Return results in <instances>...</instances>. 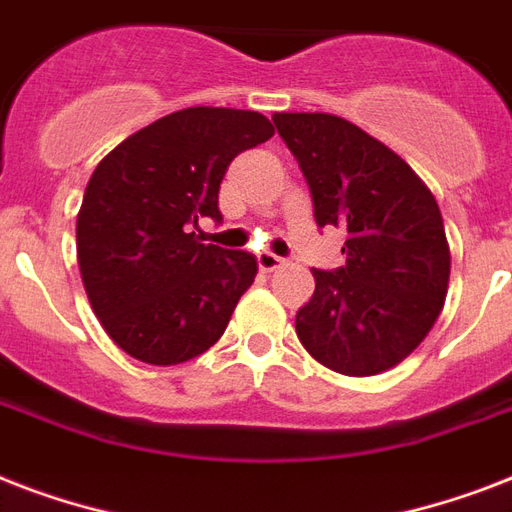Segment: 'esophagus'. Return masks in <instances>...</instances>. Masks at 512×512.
Returning <instances> with one entry per match:
<instances>
[{
  "label": "esophagus",
  "instance_id": "34e87169",
  "mask_svg": "<svg viewBox=\"0 0 512 512\" xmlns=\"http://www.w3.org/2000/svg\"><path fill=\"white\" fill-rule=\"evenodd\" d=\"M257 265H260V268H263V271H276V268H281V265H284V257H279V255H273V252H260V255H257Z\"/></svg>",
  "mask_w": 512,
  "mask_h": 512
}]
</instances>
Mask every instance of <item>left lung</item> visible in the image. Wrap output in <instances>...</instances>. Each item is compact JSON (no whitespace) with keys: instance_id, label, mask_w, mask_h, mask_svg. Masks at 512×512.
I'll return each instance as SVG.
<instances>
[{"instance_id":"8db88e82","label":"left lung","mask_w":512,"mask_h":512,"mask_svg":"<svg viewBox=\"0 0 512 512\" xmlns=\"http://www.w3.org/2000/svg\"><path fill=\"white\" fill-rule=\"evenodd\" d=\"M319 228L348 233L345 265L313 268L295 329L319 364L369 377L401 364L444 308L452 255L433 193L385 143L332 114H273Z\"/></svg>"}]
</instances>
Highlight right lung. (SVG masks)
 <instances>
[{
  "mask_svg": "<svg viewBox=\"0 0 512 512\" xmlns=\"http://www.w3.org/2000/svg\"><path fill=\"white\" fill-rule=\"evenodd\" d=\"M273 138L257 111L183 108L122 140L95 167L76 217L84 289L106 335L132 358L183 364L223 337L257 260L201 244L191 225L223 220L228 164Z\"/></svg>",
  "mask_w": 512,
  "mask_h": 512,
  "instance_id": "right-lung-1",
  "label": "right lung"
}]
</instances>
